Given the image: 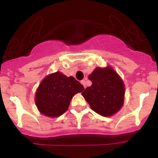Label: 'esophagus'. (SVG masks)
<instances>
[{"mask_svg":"<svg viewBox=\"0 0 158 158\" xmlns=\"http://www.w3.org/2000/svg\"><path fill=\"white\" fill-rule=\"evenodd\" d=\"M81 83H82V85H83L84 88H85V79H84V80L81 81Z\"/></svg>","mask_w":158,"mask_h":158,"instance_id":"obj_1","label":"esophagus"}]
</instances>
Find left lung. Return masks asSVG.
<instances>
[{"label":"left lung","mask_w":158,"mask_h":158,"mask_svg":"<svg viewBox=\"0 0 158 158\" xmlns=\"http://www.w3.org/2000/svg\"><path fill=\"white\" fill-rule=\"evenodd\" d=\"M91 86L82 92L90 108L104 117L117 113L123 106L125 84L111 66L97 67L89 76Z\"/></svg>","instance_id":"1"}]
</instances>
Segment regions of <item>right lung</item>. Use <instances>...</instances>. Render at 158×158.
<instances>
[{"label":"right lung","mask_w":158,"mask_h":158,"mask_svg":"<svg viewBox=\"0 0 158 158\" xmlns=\"http://www.w3.org/2000/svg\"><path fill=\"white\" fill-rule=\"evenodd\" d=\"M83 90V85L74 77L56 72L41 81L36 89L35 103L41 114L56 118L67 111L73 97Z\"/></svg>","instance_id":"add662e5"}]
</instances>
